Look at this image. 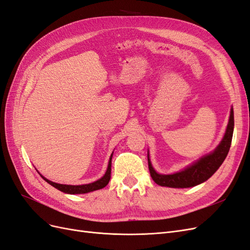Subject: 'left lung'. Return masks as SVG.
I'll return each instance as SVG.
<instances>
[{
    "label": "left lung",
    "mask_w": 250,
    "mask_h": 250,
    "mask_svg": "<svg viewBox=\"0 0 250 250\" xmlns=\"http://www.w3.org/2000/svg\"><path fill=\"white\" fill-rule=\"evenodd\" d=\"M233 110H230V117L229 121L228 128L224 134V138L219 144L214 152L203 156L198 162H196L190 167L186 168L184 171H180L169 175H162L155 172L152 168V165L149 160L148 154V167L150 175L154 180V183L162 187L169 188H190L200 185L203 181L208 180L213 174L219 169V167L224 162L225 157L230 148L232 132H233Z\"/></svg>",
    "instance_id": "1"
}]
</instances>
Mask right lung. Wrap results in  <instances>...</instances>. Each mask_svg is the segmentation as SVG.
<instances>
[{
  "mask_svg": "<svg viewBox=\"0 0 250 250\" xmlns=\"http://www.w3.org/2000/svg\"><path fill=\"white\" fill-rule=\"evenodd\" d=\"M111 156L109 158V162H108V167L106 172H105L104 176L101 177L100 179H98L95 183L92 184H88V185H82V186H70V185H60V184H56V183H53V181L44 178L42 175H41L44 180L47 181L48 184H50L51 186H53L54 188H56L57 190L62 191L63 193L66 194H85L88 192H93L96 190H100V188H103L104 187H106L109 183V179H110V173H111Z\"/></svg>",
  "mask_w": 250,
  "mask_h": 250,
  "instance_id": "1",
  "label": "right lung"
}]
</instances>
